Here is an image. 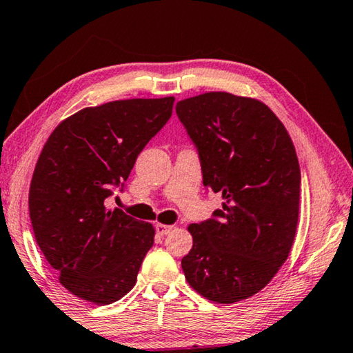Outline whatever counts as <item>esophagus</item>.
I'll use <instances>...</instances> for the list:
<instances>
[{
  "instance_id": "obj_1",
  "label": "esophagus",
  "mask_w": 353,
  "mask_h": 353,
  "mask_svg": "<svg viewBox=\"0 0 353 353\" xmlns=\"http://www.w3.org/2000/svg\"><path fill=\"white\" fill-rule=\"evenodd\" d=\"M174 229V225H170V224H162V223H157L155 224V230H157L159 235H166L170 234V232Z\"/></svg>"
}]
</instances>
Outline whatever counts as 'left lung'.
Returning <instances> with one entry per match:
<instances>
[{
	"label": "left lung",
	"mask_w": 353,
	"mask_h": 353,
	"mask_svg": "<svg viewBox=\"0 0 353 353\" xmlns=\"http://www.w3.org/2000/svg\"><path fill=\"white\" fill-rule=\"evenodd\" d=\"M177 117L198 146L204 185L223 194L216 218L190 224L182 259L202 297L235 303L271 282L291 252L301 168L283 123L265 103L227 92L179 101Z\"/></svg>",
	"instance_id": "left-lung-1"
}]
</instances>
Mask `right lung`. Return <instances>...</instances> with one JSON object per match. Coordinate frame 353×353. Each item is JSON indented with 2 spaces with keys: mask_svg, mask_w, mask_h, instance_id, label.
Listing matches in <instances>:
<instances>
[{
  "mask_svg": "<svg viewBox=\"0 0 353 353\" xmlns=\"http://www.w3.org/2000/svg\"><path fill=\"white\" fill-rule=\"evenodd\" d=\"M172 105L174 97L85 107L41 149L29 187L34 236L61 285L82 301L109 305L134 288L155 229L104 201L129 177Z\"/></svg>",
  "mask_w": 353,
  "mask_h": 353,
  "instance_id": "add662e5",
  "label": "right lung"
}]
</instances>
